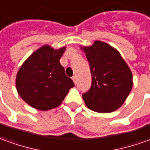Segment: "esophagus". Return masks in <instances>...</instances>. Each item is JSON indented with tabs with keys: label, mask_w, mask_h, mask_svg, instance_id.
Segmentation results:
<instances>
[{
	"label": "esophagus",
	"mask_w": 150,
	"mask_h": 150,
	"mask_svg": "<svg viewBox=\"0 0 150 150\" xmlns=\"http://www.w3.org/2000/svg\"><path fill=\"white\" fill-rule=\"evenodd\" d=\"M72 79H73V82H74V84L76 85V84H77V77L74 76V77H72Z\"/></svg>",
	"instance_id": "34e87169"
}]
</instances>
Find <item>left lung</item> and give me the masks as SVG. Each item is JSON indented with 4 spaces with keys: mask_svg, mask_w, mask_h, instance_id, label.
I'll return each instance as SVG.
<instances>
[{
    "mask_svg": "<svg viewBox=\"0 0 150 150\" xmlns=\"http://www.w3.org/2000/svg\"><path fill=\"white\" fill-rule=\"evenodd\" d=\"M87 58L91 86L82 95L86 107L97 112H111L123 105L133 86L132 71L118 50L101 41L81 46Z\"/></svg>",
    "mask_w": 150,
    "mask_h": 150,
    "instance_id": "left-lung-1",
    "label": "left lung"
}]
</instances>
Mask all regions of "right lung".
I'll use <instances>...</instances> for the list:
<instances>
[{"label": "right lung", "mask_w": 150, "mask_h": 150, "mask_svg": "<svg viewBox=\"0 0 150 150\" xmlns=\"http://www.w3.org/2000/svg\"><path fill=\"white\" fill-rule=\"evenodd\" d=\"M65 49L66 46L54 50L50 45H42L18 69L16 89L31 107L42 111L56 108L61 105L69 89L74 86L59 63Z\"/></svg>", "instance_id": "obj_1"}]
</instances>
